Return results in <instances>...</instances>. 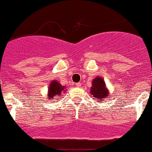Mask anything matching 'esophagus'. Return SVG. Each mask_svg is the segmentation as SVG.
Returning a JSON list of instances; mask_svg holds the SVG:
<instances>
[{"label": "esophagus", "mask_w": 152, "mask_h": 152, "mask_svg": "<svg viewBox=\"0 0 152 152\" xmlns=\"http://www.w3.org/2000/svg\"><path fill=\"white\" fill-rule=\"evenodd\" d=\"M75 85H76V87H80V85H81V84H80V83H77L76 84H75Z\"/></svg>", "instance_id": "esophagus-1"}]
</instances>
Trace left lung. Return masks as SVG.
Here are the masks:
<instances>
[{"label":"left lung","instance_id":"1","mask_svg":"<svg viewBox=\"0 0 152 152\" xmlns=\"http://www.w3.org/2000/svg\"><path fill=\"white\" fill-rule=\"evenodd\" d=\"M90 94L98 102H102L107 99H110V92L107 88L104 79L101 77H96L92 80V87Z\"/></svg>","mask_w":152,"mask_h":152}]
</instances>
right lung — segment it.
<instances>
[{
    "label": "right lung",
    "mask_w": 152,
    "mask_h": 152,
    "mask_svg": "<svg viewBox=\"0 0 152 152\" xmlns=\"http://www.w3.org/2000/svg\"><path fill=\"white\" fill-rule=\"evenodd\" d=\"M65 88H66V87L61 85V83L59 81L56 80H52L50 83V85L48 87L47 98L49 99H56V97L62 96V94H63L67 90Z\"/></svg>",
    "instance_id": "right-lung-1"
}]
</instances>
